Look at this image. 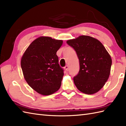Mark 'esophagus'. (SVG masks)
<instances>
[{
  "mask_svg": "<svg viewBox=\"0 0 126 126\" xmlns=\"http://www.w3.org/2000/svg\"><path fill=\"white\" fill-rule=\"evenodd\" d=\"M68 65H65V66H64V69H65V70H66V71H68Z\"/></svg>",
  "mask_w": 126,
  "mask_h": 126,
  "instance_id": "34e87169",
  "label": "esophagus"
}]
</instances>
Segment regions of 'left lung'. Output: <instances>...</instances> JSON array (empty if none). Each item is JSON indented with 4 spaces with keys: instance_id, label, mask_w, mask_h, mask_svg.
I'll return each mask as SVG.
<instances>
[{
    "instance_id": "8db88e82",
    "label": "left lung",
    "mask_w": 126,
    "mask_h": 126,
    "mask_svg": "<svg viewBox=\"0 0 126 126\" xmlns=\"http://www.w3.org/2000/svg\"><path fill=\"white\" fill-rule=\"evenodd\" d=\"M66 43L75 50L79 59V70L74 77L76 87L86 94L98 92L110 75V55L98 40L90 36H80Z\"/></svg>"
}]
</instances>
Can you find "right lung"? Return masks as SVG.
I'll return each instance as SVG.
<instances>
[{
	"mask_svg": "<svg viewBox=\"0 0 126 126\" xmlns=\"http://www.w3.org/2000/svg\"><path fill=\"white\" fill-rule=\"evenodd\" d=\"M63 41L40 37L31 43L21 59L24 77L38 93L49 95L60 89L64 75L56 52Z\"/></svg>",
	"mask_w": 126,
	"mask_h": 126,
	"instance_id": "obj_1",
	"label": "right lung"
}]
</instances>
